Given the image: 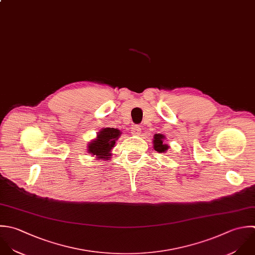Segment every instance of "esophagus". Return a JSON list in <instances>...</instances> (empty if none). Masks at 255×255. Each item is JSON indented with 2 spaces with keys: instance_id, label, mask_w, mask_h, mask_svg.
Returning <instances> with one entry per match:
<instances>
[{
  "instance_id": "34e87169",
  "label": "esophagus",
  "mask_w": 255,
  "mask_h": 255,
  "mask_svg": "<svg viewBox=\"0 0 255 255\" xmlns=\"http://www.w3.org/2000/svg\"><path fill=\"white\" fill-rule=\"evenodd\" d=\"M141 132V127L139 125H133L131 127V133L133 135H139Z\"/></svg>"
}]
</instances>
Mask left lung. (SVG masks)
Wrapping results in <instances>:
<instances>
[{"label":"left lung","instance_id":"left-lung-1","mask_svg":"<svg viewBox=\"0 0 255 255\" xmlns=\"http://www.w3.org/2000/svg\"><path fill=\"white\" fill-rule=\"evenodd\" d=\"M164 138H165V136L162 134H156L154 136V140H153L154 149L159 153H164L168 150V145L163 143Z\"/></svg>","mask_w":255,"mask_h":255}]
</instances>
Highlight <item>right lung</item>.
Listing matches in <instances>:
<instances>
[{
	"label": "right lung",
	"mask_w": 255,
	"mask_h": 255,
	"mask_svg": "<svg viewBox=\"0 0 255 255\" xmlns=\"http://www.w3.org/2000/svg\"><path fill=\"white\" fill-rule=\"evenodd\" d=\"M120 134V131L115 128L102 129L97 135V138L88 145V152L96 155L100 159H108L111 155L110 151Z\"/></svg>",
	"instance_id": "add662e5"
}]
</instances>
